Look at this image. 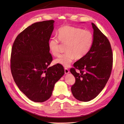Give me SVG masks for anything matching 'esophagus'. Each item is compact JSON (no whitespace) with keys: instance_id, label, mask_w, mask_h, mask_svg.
I'll return each mask as SVG.
<instances>
[{"instance_id":"34e87169","label":"esophagus","mask_w":124,"mask_h":124,"mask_svg":"<svg viewBox=\"0 0 124 124\" xmlns=\"http://www.w3.org/2000/svg\"><path fill=\"white\" fill-rule=\"evenodd\" d=\"M65 73L66 74L69 73V70L68 69H67V68H65Z\"/></svg>"}]
</instances>
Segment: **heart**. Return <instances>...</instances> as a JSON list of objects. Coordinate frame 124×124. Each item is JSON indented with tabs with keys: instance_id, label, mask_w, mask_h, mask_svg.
<instances>
[{
	"instance_id": "b5f03b06",
	"label": "heart",
	"mask_w": 124,
	"mask_h": 124,
	"mask_svg": "<svg viewBox=\"0 0 124 124\" xmlns=\"http://www.w3.org/2000/svg\"><path fill=\"white\" fill-rule=\"evenodd\" d=\"M58 38L53 37L48 42V48L52 55L58 56L61 51V42L66 45L65 53L55 59L54 63L65 67H69L73 59H80L87 55L93 46V36L88 30L65 25L58 29Z\"/></svg>"
}]
</instances>
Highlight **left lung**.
Segmentation results:
<instances>
[{
    "instance_id": "1",
    "label": "left lung",
    "mask_w": 124,
    "mask_h": 124,
    "mask_svg": "<svg viewBox=\"0 0 124 124\" xmlns=\"http://www.w3.org/2000/svg\"><path fill=\"white\" fill-rule=\"evenodd\" d=\"M93 42L88 53L70 69L76 78L71 92L77 100L87 102L98 96L109 79L113 66V53L109 40L92 23ZM80 72H76V69Z\"/></svg>"
}]
</instances>
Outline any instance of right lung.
<instances>
[{"mask_svg": "<svg viewBox=\"0 0 124 124\" xmlns=\"http://www.w3.org/2000/svg\"><path fill=\"white\" fill-rule=\"evenodd\" d=\"M54 23L52 20L28 26L17 35L11 50L10 68L15 83L36 102L49 99L55 84L65 73L58 63L48 68L53 60L48 42Z\"/></svg>", "mask_w": 124, "mask_h": 124, "instance_id": "right-lung-1", "label": "right lung"}]
</instances>
